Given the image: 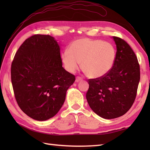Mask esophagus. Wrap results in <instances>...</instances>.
<instances>
[{"mask_svg":"<svg viewBox=\"0 0 150 150\" xmlns=\"http://www.w3.org/2000/svg\"><path fill=\"white\" fill-rule=\"evenodd\" d=\"M82 78L81 77H77V78H76V80H75V81L77 82H80V81H82Z\"/></svg>","mask_w":150,"mask_h":150,"instance_id":"1","label":"esophagus"}]
</instances>
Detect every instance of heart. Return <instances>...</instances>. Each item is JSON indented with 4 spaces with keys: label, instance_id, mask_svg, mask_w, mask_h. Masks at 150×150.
<instances>
[{
    "label": "heart",
    "instance_id": "heart-1",
    "mask_svg": "<svg viewBox=\"0 0 150 150\" xmlns=\"http://www.w3.org/2000/svg\"><path fill=\"white\" fill-rule=\"evenodd\" d=\"M117 52L112 44L97 39H80L70 44L61 58L67 71L75 72L80 62L85 74L91 79L107 75L115 62Z\"/></svg>",
    "mask_w": 150,
    "mask_h": 150
}]
</instances>
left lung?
<instances>
[{"instance_id": "left-lung-1", "label": "left lung", "mask_w": 150, "mask_h": 150, "mask_svg": "<svg viewBox=\"0 0 150 150\" xmlns=\"http://www.w3.org/2000/svg\"><path fill=\"white\" fill-rule=\"evenodd\" d=\"M117 57L107 75L88 80L86 99L98 116L111 119L123 115L135 100L140 81V66L135 53L125 40L113 37Z\"/></svg>"}]
</instances>
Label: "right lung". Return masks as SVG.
Listing matches in <instances>:
<instances>
[{
	"mask_svg": "<svg viewBox=\"0 0 150 150\" xmlns=\"http://www.w3.org/2000/svg\"><path fill=\"white\" fill-rule=\"evenodd\" d=\"M11 83L19 108L37 120L55 116L75 76L63 68L60 49L52 36L35 34L18 49L11 66Z\"/></svg>",
	"mask_w": 150,
	"mask_h": 150,
	"instance_id": "add662e5",
	"label": "right lung"
}]
</instances>
